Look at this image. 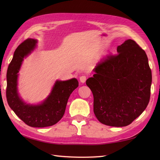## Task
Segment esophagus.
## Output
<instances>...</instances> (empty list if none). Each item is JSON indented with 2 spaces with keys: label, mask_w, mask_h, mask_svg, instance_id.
I'll return each instance as SVG.
<instances>
[{
  "label": "esophagus",
  "mask_w": 160,
  "mask_h": 160,
  "mask_svg": "<svg viewBox=\"0 0 160 160\" xmlns=\"http://www.w3.org/2000/svg\"><path fill=\"white\" fill-rule=\"evenodd\" d=\"M86 80H87V77H86L85 76H82L80 77V82H82V83L85 82Z\"/></svg>",
  "instance_id": "esophagus-1"
}]
</instances>
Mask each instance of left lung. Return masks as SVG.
<instances>
[{
  "label": "left lung",
  "instance_id": "8db88e82",
  "mask_svg": "<svg viewBox=\"0 0 160 160\" xmlns=\"http://www.w3.org/2000/svg\"><path fill=\"white\" fill-rule=\"evenodd\" d=\"M118 53L98 62L87 85L93 96V112L101 123L111 127L129 125L143 113L151 96L152 73L146 52L128 39Z\"/></svg>",
  "mask_w": 160,
  "mask_h": 160
}]
</instances>
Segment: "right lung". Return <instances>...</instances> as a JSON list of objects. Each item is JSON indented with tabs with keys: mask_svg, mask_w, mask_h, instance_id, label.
I'll return each instance as SVG.
<instances>
[{
	"mask_svg": "<svg viewBox=\"0 0 160 160\" xmlns=\"http://www.w3.org/2000/svg\"><path fill=\"white\" fill-rule=\"evenodd\" d=\"M37 40L28 38L17 47L7 71V100L10 108L20 120L32 127H47L61 120L71 93L78 87L76 78L56 82L47 99L38 105L28 104L20 99L17 81L24 58L34 49Z\"/></svg>",
	"mask_w": 160,
	"mask_h": 160,
	"instance_id": "obj_1",
	"label": "right lung"
}]
</instances>
